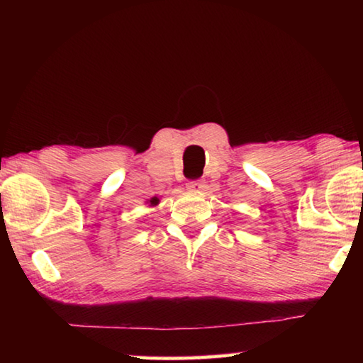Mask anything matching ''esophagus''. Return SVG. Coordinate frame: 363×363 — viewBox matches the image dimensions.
<instances>
[{
    "label": "esophagus",
    "instance_id": "1",
    "mask_svg": "<svg viewBox=\"0 0 363 363\" xmlns=\"http://www.w3.org/2000/svg\"><path fill=\"white\" fill-rule=\"evenodd\" d=\"M203 187H205V184H203V181H189L187 182V190H190V192H195V194H199V192H201V190H203Z\"/></svg>",
    "mask_w": 363,
    "mask_h": 363
}]
</instances>
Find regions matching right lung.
<instances>
[{"mask_svg":"<svg viewBox=\"0 0 363 363\" xmlns=\"http://www.w3.org/2000/svg\"><path fill=\"white\" fill-rule=\"evenodd\" d=\"M158 201H160V200L157 199V196H153V199H150V200H149V203H150V206H157V205H158Z\"/></svg>","mask_w":363,"mask_h":363,"instance_id":"obj_1","label":"right lung"}]
</instances>
